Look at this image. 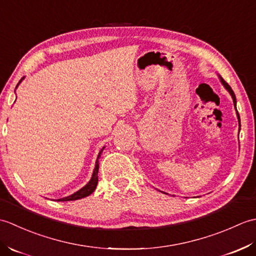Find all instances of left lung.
<instances>
[{"instance_id":"obj_1","label":"left lung","mask_w":256,"mask_h":256,"mask_svg":"<svg viewBox=\"0 0 256 256\" xmlns=\"http://www.w3.org/2000/svg\"><path fill=\"white\" fill-rule=\"evenodd\" d=\"M220 80H221V84L224 86V88L229 91V94H231V96H232V99H233V103H234V108H236V94H234V92H233V90L231 89V86L228 84L226 81L222 79L221 77H220ZM236 114H238V124H240V116H238V111H236Z\"/></svg>"}]
</instances>
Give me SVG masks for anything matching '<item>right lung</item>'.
<instances>
[{
	"label": "right lung",
	"instance_id": "1",
	"mask_svg": "<svg viewBox=\"0 0 256 256\" xmlns=\"http://www.w3.org/2000/svg\"><path fill=\"white\" fill-rule=\"evenodd\" d=\"M23 79H24V78H22V79L20 80V82L18 84V86L22 82V80H23ZM18 86H16V88H18ZM103 150H104V148H103L100 150L99 155H98V158H96V167H94V174H92V177H91V179H90V182H89L88 184H86L84 187H82L80 190H78L77 192L70 194V196H68V197L58 199L57 201H72V200H78V199L86 197V196H89V194H91L92 192H94L96 188V184H98V172H99V160H98L100 158V156H101V153H102Z\"/></svg>",
	"mask_w": 256,
	"mask_h": 256
}]
</instances>
